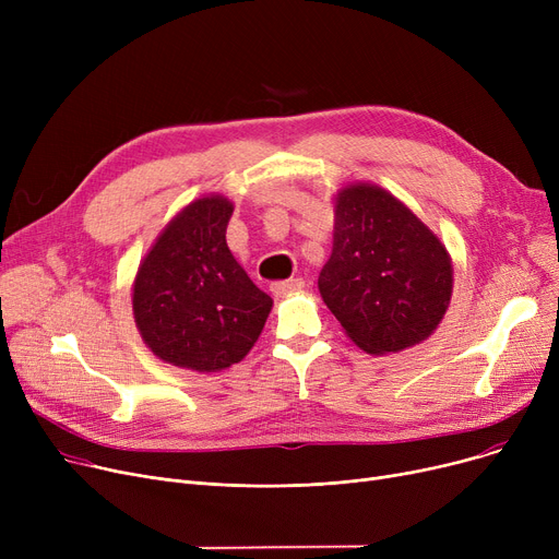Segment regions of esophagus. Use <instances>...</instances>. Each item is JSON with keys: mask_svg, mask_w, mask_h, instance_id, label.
Returning <instances> with one entry per match:
<instances>
[{"mask_svg": "<svg viewBox=\"0 0 559 559\" xmlns=\"http://www.w3.org/2000/svg\"><path fill=\"white\" fill-rule=\"evenodd\" d=\"M306 283H304V278H287V281H274L272 283V292L276 297H281V295H289V292H297V289H301Z\"/></svg>", "mask_w": 559, "mask_h": 559, "instance_id": "34e87169", "label": "esophagus"}]
</instances>
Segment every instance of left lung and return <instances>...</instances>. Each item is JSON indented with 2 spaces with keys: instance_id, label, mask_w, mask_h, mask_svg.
Masks as SVG:
<instances>
[{
  "instance_id": "left-lung-1",
  "label": "left lung",
  "mask_w": 559,
  "mask_h": 559,
  "mask_svg": "<svg viewBox=\"0 0 559 559\" xmlns=\"http://www.w3.org/2000/svg\"><path fill=\"white\" fill-rule=\"evenodd\" d=\"M451 289V258L413 211L378 186L340 192L319 292L362 350L396 354L426 340L442 321Z\"/></svg>"
}]
</instances>
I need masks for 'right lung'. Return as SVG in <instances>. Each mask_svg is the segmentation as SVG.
Segmentation results:
<instances>
[{"instance_id":"add662e5","label":"right lung","mask_w":559,"mask_h":559,"mask_svg":"<svg viewBox=\"0 0 559 559\" xmlns=\"http://www.w3.org/2000/svg\"><path fill=\"white\" fill-rule=\"evenodd\" d=\"M233 203L203 197L176 215L142 260L133 314L154 354L192 371L240 362L272 310L226 245Z\"/></svg>"}]
</instances>
